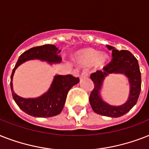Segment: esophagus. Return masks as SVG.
Wrapping results in <instances>:
<instances>
[{
	"label": "esophagus",
	"mask_w": 149,
	"mask_h": 149,
	"mask_svg": "<svg viewBox=\"0 0 149 149\" xmlns=\"http://www.w3.org/2000/svg\"><path fill=\"white\" fill-rule=\"evenodd\" d=\"M87 77H88V72H87V71L83 70L82 72V73L80 74V76H79V78H80V79H83L84 78H86Z\"/></svg>",
	"instance_id": "1"
}]
</instances>
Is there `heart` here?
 I'll list each match as a JSON object with an SVG mask.
<instances>
[{
  "label": "heart",
  "mask_w": 149,
  "mask_h": 149,
  "mask_svg": "<svg viewBox=\"0 0 149 149\" xmlns=\"http://www.w3.org/2000/svg\"><path fill=\"white\" fill-rule=\"evenodd\" d=\"M79 60L83 63L92 65L95 63L98 68H102L109 60V55L106 53H100L93 48H86L80 52Z\"/></svg>",
  "instance_id": "1"
}]
</instances>
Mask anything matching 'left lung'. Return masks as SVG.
<instances>
[{"mask_svg":"<svg viewBox=\"0 0 149 149\" xmlns=\"http://www.w3.org/2000/svg\"><path fill=\"white\" fill-rule=\"evenodd\" d=\"M112 50V61L103 68L104 71L98 70L90 75L94 83V89L89 96V102L94 112L105 116L117 118L129 112L138 101L141 91V72L137 59L128 50H120L112 46L106 45ZM125 74L129 79V98L124 104L120 106H112L105 102L101 96L104 79L110 74Z\"/></svg>","mask_w":149,"mask_h":149,"instance_id":"1","label":"left lung"}]
</instances>
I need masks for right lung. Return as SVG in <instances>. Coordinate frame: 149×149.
<instances>
[{
  "instance_id": "add662e5",
  "label": "right lung",
  "mask_w": 149,
  "mask_h": 149,
  "mask_svg": "<svg viewBox=\"0 0 149 149\" xmlns=\"http://www.w3.org/2000/svg\"><path fill=\"white\" fill-rule=\"evenodd\" d=\"M60 53V50L55 45L46 44L31 48L19 56L10 77V89L17 105L26 114L41 118L55 116L60 114L63 109L69 90L79 82L78 77H72V75H56L47 93L39 97L26 99L14 93L12 81L18 66L31 60H40L50 65L60 63H61Z\"/></svg>"
}]
</instances>
